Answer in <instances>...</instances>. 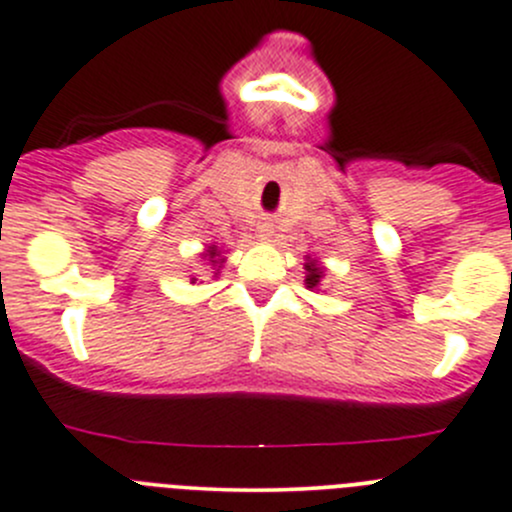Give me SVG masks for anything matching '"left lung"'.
<instances>
[{
  "mask_svg": "<svg viewBox=\"0 0 512 512\" xmlns=\"http://www.w3.org/2000/svg\"><path fill=\"white\" fill-rule=\"evenodd\" d=\"M303 268H306V281L303 283H306L308 291H321V281H323V276H326V266H323L318 258L306 256Z\"/></svg>",
  "mask_w": 512,
  "mask_h": 512,
  "instance_id": "left-lung-1",
  "label": "left lung"
}]
</instances>
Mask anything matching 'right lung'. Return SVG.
Returning <instances> with one entry per match:
<instances>
[{
	"label": "right lung",
	"mask_w": 512,
	"mask_h": 512,
	"mask_svg": "<svg viewBox=\"0 0 512 512\" xmlns=\"http://www.w3.org/2000/svg\"><path fill=\"white\" fill-rule=\"evenodd\" d=\"M201 258H204V261H206V266L214 268V271H211V273H214V276H219V273H221V266H224V263H226L224 251H221L219 246H216V244L206 246L204 254H201ZM191 283H204V281H199V278H196V276H191Z\"/></svg>",
	"instance_id": "1"
}]
</instances>
